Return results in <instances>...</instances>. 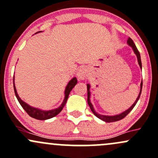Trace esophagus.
I'll return each instance as SVG.
<instances>
[{
	"label": "esophagus",
	"instance_id": "34e87169",
	"mask_svg": "<svg viewBox=\"0 0 158 158\" xmlns=\"http://www.w3.org/2000/svg\"><path fill=\"white\" fill-rule=\"evenodd\" d=\"M85 76H86V73H85V69L84 68L79 69V70L78 71L77 73L78 77L81 79H84L85 77Z\"/></svg>",
	"mask_w": 158,
	"mask_h": 158
}]
</instances>
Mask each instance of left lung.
<instances>
[{
	"mask_svg": "<svg viewBox=\"0 0 158 158\" xmlns=\"http://www.w3.org/2000/svg\"><path fill=\"white\" fill-rule=\"evenodd\" d=\"M127 43L128 45H130V46H131V47L133 48V51H134L135 54L136 55V57H137V59H138V63L139 64V67H141L142 69V62H141V58H140V54H139V52L138 51L137 48H136V46H135L134 43H133V41L132 40V39L131 38H128V40H127ZM141 89H140V92L139 94V96L137 99L136 100V101H135V103H133V104L131 106V108L128 109L127 110H126L125 112H122V113L120 114V115H115V116H108V115H100V114L97 113L96 112H95L93 108V106L91 104V103L90 102V85H87V90H88V104L89 105L90 108H91V110L92 111V112L94 114L95 116H97V117L98 118L101 119V120L106 121V122H114V121H119V120H121V119L124 118V117H126V116L127 115V114L129 113L130 112H131V110H133V107L135 106L136 104V103H137L138 100L139 99V97H140V94H141V92H142V88H143V81H142L141 82Z\"/></svg>",
	"mask_w": 158,
	"mask_h": 158,
	"instance_id": "8db88e82",
	"label": "left lung"
}]
</instances>
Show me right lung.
Masks as SVG:
<instances>
[{
  "mask_svg": "<svg viewBox=\"0 0 158 158\" xmlns=\"http://www.w3.org/2000/svg\"><path fill=\"white\" fill-rule=\"evenodd\" d=\"M39 32H40V31H39ZM76 83H77V79H76V77L73 78L70 82H69L68 85H67V87H66V89H65L64 100L62 104L60 106V107H58V109H55V110L43 111V110H39V109L34 108V107L30 106L27 105V103H25L23 100H21V98L19 97L18 94H17L16 89H15V86L14 85V76H13V87H14L15 94V96H16L17 99H18L20 105L22 106V108L25 110V112H27V113L31 117L34 118L38 119V120H46V119L51 118L55 117V116H56L58 113H60V112L62 110V109L64 108V106H65L66 103H67V98H68V96H69V94H70V92L71 91V90H72L74 86L76 85Z\"/></svg>",
  "mask_w": 158,
  "mask_h": 158,
  "instance_id": "1",
  "label": "right lung"
}]
</instances>
